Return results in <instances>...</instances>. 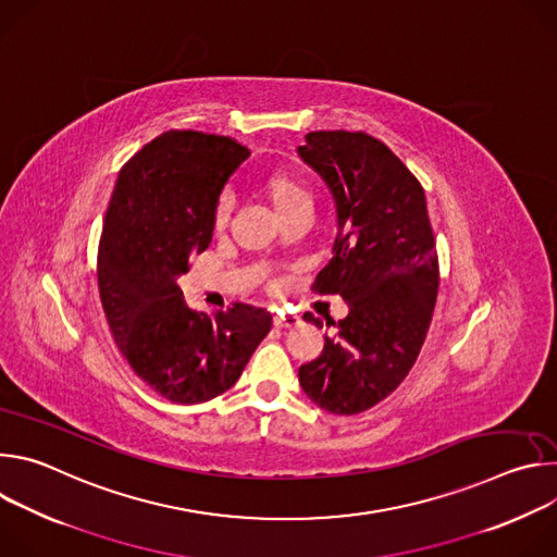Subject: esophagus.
<instances>
[{
	"instance_id": "1",
	"label": "esophagus",
	"mask_w": 557,
	"mask_h": 557,
	"mask_svg": "<svg viewBox=\"0 0 557 557\" xmlns=\"http://www.w3.org/2000/svg\"><path fill=\"white\" fill-rule=\"evenodd\" d=\"M273 324H275L277 329L297 326V324H299V314L288 312V310H284V308H277V310H275V317H273Z\"/></svg>"
}]
</instances>
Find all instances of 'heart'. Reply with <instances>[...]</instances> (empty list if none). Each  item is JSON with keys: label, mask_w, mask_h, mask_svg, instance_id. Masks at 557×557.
<instances>
[{"label": "heart", "mask_w": 557, "mask_h": 557, "mask_svg": "<svg viewBox=\"0 0 557 557\" xmlns=\"http://www.w3.org/2000/svg\"><path fill=\"white\" fill-rule=\"evenodd\" d=\"M260 191L271 200L277 213H284L286 209L310 202V191L308 187L290 172H271L260 181ZM231 211V200L228 196H222L213 209V226L222 228L228 220Z\"/></svg>", "instance_id": "obj_1"}]
</instances>
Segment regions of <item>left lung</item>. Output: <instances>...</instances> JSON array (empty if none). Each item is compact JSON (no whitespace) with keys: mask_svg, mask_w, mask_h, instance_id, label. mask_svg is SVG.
<instances>
[{"mask_svg":"<svg viewBox=\"0 0 557 557\" xmlns=\"http://www.w3.org/2000/svg\"><path fill=\"white\" fill-rule=\"evenodd\" d=\"M297 153L337 205L333 260L314 290L342 295L348 314L322 355L299 368L308 399L331 414L383 401L412 370L438 293V258L425 191L381 140L363 132H310ZM304 320L324 326L320 317Z\"/></svg>","mask_w":557,"mask_h":557,"instance_id":"obj_1","label":"left lung"}]
</instances>
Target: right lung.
<instances>
[{
	"label": "right lung",
	"instance_id": "add662e5",
	"mask_svg": "<svg viewBox=\"0 0 557 557\" xmlns=\"http://www.w3.org/2000/svg\"><path fill=\"white\" fill-rule=\"evenodd\" d=\"M249 149L228 136L170 129L119 172L99 243L106 320L132 370L172 404H202L240 379L269 335L264 308L187 306L178 277L213 235V209Z\"/></svg>",
	"mask_w": 557,
	"mask_h": 557
}]
</instances>
